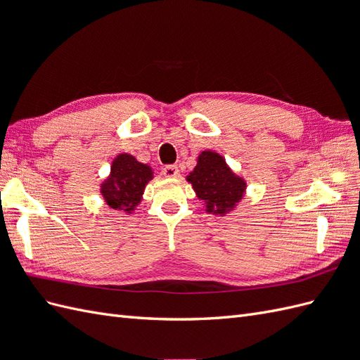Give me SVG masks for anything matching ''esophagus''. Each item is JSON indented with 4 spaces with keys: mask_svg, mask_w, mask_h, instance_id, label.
<instances>
[{
    "mask_svg": "<svg viewBox=\"0 0 360 360\" xmlns=\"http://www.w3.org/2000/svg\"><path fill=\"white\" fill-rule=\"evenodd\" d=\"M162 174L165 177H177L179 176V167L177 165H167L165 168L162 169Z\"/></svg>",
    "mask_w": 360,
    "mask_h": 360,
    "instance_id": "1",
    "label": "esophagus"
}]
</instances>
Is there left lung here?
Masks as SVG:
<instances>
[{
    "mask_svg": "<svg viewBox=\"0 0 360 360\" xmlns=\"http://www.w3.org/2000/svg\"><path fill=\"white\" fill-rule=\"evenodd\" d=\"M188 180L198 198L204 201L207 212L224 214L234 209L236 202L243 197L245 181L234 176L221 155L212 151H202L198 165L193 168Z\"/></svg>",
    "mask_w": 360,
    "mask_h": 360,
    "instance_id": "8db88e82",
    "label": "left lung"
}]
</instances>
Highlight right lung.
Masks as SVG:
<instances>
[{
	"mask_svg": "<svg viewBox=\"0 0 360 360\" xmlns=\"http://www.w3.org/2000/svg\"><path fill=\"white\" fill-rule=\"evenodd\" d=\"M151 177L150 167L130 155H120L112 162L110 179L102 186L103 198L112 209L130 212L141 201V195Z\"/></svg>",
	"mask_w": 360,
	"mask_h": 360,
	"instance_id": "obj_1",
	"label": "right lung"
}]
</instances>
